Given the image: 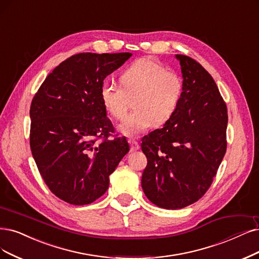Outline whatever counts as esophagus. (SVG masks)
Here are the masks:
<instances>
[{
    "label": "esophagus",
    "instance_id": "obj_1",
    "mask_svg": "<svg viewBox=\"0 0 259 259\" xmlns=\"http://www.w3.org/2000/svg\"><path fill=\"white\" fill-rule=\"evenodd\" d=\"M128 142H129V144H130L131 151H136V150H139V149H140L139 143H138L135 139H129V140H128Z\"/></svg>",
    "mask_w": 259,
    "mask_h": 259
}]
</instances>
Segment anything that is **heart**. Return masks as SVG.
Listing matches in <instances>:
<instances>
[{"instance_id":"heart-1","label":"heart","mask_w":259,"mask_h":259,"mask_svg":"<svg viewBox=\"0 0 259 259\" xmlns=\"http://www.w3.org/2000/svg\"><path fill=\"white\" fill-rule=\"evenodd\" d=\"M119 86L103 83L100 100L115 119H121L133 98L132 113L119 123L118 130L126 137H137L152 124L161 126L173 116L183 92L180 76L151 57H141L119 74Z\"/></svg>"}]
</instances>
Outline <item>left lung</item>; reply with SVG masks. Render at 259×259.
Returning <instances> with one entry per match:
<instances>
[{"instance_id":"8db88e82","label":"left lung","mask_w":259,"mask_h":259,"mask_svg":"<svg viewBox=\"0 0 259 259\" xmlns=\"http://www.w3.org/2000/svg\"><path fill=\"white\" fill-rule=\"evenodd\" d=\"M183 92L171 118L142 139L147 165L142 188L152 204L180 209L203 197L226 152L227 108L212 76L195 60L176 54Z\"/></svg>"}]
</instances>
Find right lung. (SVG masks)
<instances>
[{
    "instance_id": "obj_1",
    "label": "right lung",
    "mask_w": 259,
    "mask_h": 259,
    "mask_svg": "<svg viewBox=\"0 0 259 259\" xmlns=\"http://www.w3.org/2000/svg\"><path fill=\"white\" fill-rule=\"evenodd\" d=\"M131 53H79L47 76L32 100L30 145L51 192L71 205H89L109 188V176L129 151L100 100L107 75Z\"/></svg>"
}]
</instances>
